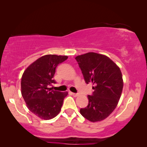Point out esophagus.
I'll return each mask as SVG.
<instances>
[{"mask_svg":"<svg viewBox=\"0 0 147 147\" xmlns=\"http://www.w3.org/2000/svg\"><path fill=\"white\" fill-rule=\"evenodd\" d=\"M71 94L74 96V97H77V96L79 95V94H77V93H71Z\"/></svg>","mask_w":147,"mask_h":147,"instance_id":"obj_1","label":"esophagus"}]
</instances>
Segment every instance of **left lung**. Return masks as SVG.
Segmentation results:
<instances>
[{"mask_svg": "<svg viewBox=\"0 0 147 147\" xmlns=\"http://www.w3.org/2000/svg\"><path fill=\"white\" fill-rule=\"evenodd\" d=\"M86 84L94 91L80 114L90 121H101L115 109L121 96L123 80L118 66L107 56L90 52L76 57Z\"/></svg>", "mask_w": 147, "mask_h": 147, "instance_id": "left-lung-1", "label": "left lung"}]
</instances>
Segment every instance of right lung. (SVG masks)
I'll return each mask as SVG.
<instances>
[{
	"mask_svg": "<svg viewBox=\"0 0 147 147\" xmlns=\"http://www.w3.org/2000/svg\"><path fill=\"white\" fill-rule=\"evenodd\" d=\"M66 55H46L31 63L21 78V94L30 111L41 119L49 120L59 113L67 92L50 91L48 86L55 84L53 76L58 64Z\"/></svg>",
	"mask_w": 147,
	"mask_h": 147,
	"instance_id": "right-lung-1",
	"label": "right lung"
}]
</instances>
